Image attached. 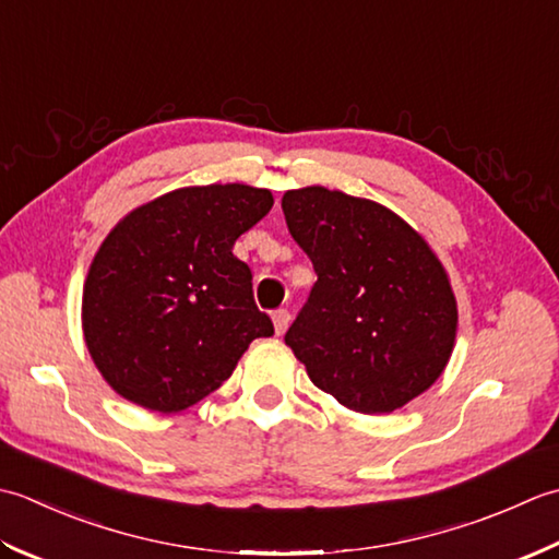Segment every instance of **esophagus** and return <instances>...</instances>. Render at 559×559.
<instances>
[{
	"mask_svg": "<svg viewBox=\"0 0 559 559\" xmlns=\"http://www.w3.org/2000/svg\"><path fill=\"white\" fill-rule=\"evenodd\" d=\"M289 321H292V316H289L287 309H277L275 313H272V323H275L277 335H284V330L289 328Z\"/></svg>",
	"mask_w": 559,
	"mask_h": 559,
	"instance_id": "obj_1",
	"label": "esophagus"
}]
</instances>
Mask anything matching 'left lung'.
Masks as SVG:
<instances>
[{
	"label": "left lung",
	"mask_w": 559,
	"mask_h": 559,
	"mask_svg": "<svg viewBox=\"0 0 559 559\" xmlns=\"http://www.w3.org/2000/svg\"><path fill=\"white\" fill-rule=\"evenodd\" d=\"M282 210L318 275L284 335L311 381L367 415L425 393L447 367L459 323L425 238L383 204L318 186L284 192Z\"/></svg>",
	"instance_id": "8db88e82"
}]
</instances>
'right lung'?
Returning <instances> with one entry per match:
<instances>
[{"label":"right lung","instance_id":"obj_1","mask_svg":"<svg viewBox=\"0 0 559 559\" xmlns=\"http://www.w3.org/2000/svg\"><path fill=\"white\" fill-rule=\"evenodd\" d=\"M272 210L265 188H183L130 212L84 284V337L128 401L178 413L229 379L255 337L275 335L255 306L236 238Z\"/></svg>","mask_w":559,"mask_h":559}]
</instances>
